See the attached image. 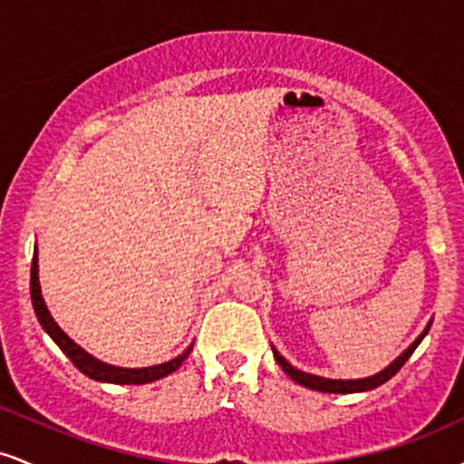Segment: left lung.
Masks as SVG:
<instances>
[{
  "instance_id": "1",
  "label": "left lung",
  "mask_w": 464,
  "mask_h": 464,
  "mask_svg": "<svg viewBox=\"0 0 464 464\" xmlns=\"http://www.w3.org/2000/svg\"><path fill=\"white\" fill-rule=\"evenodd\" d=\"M430 324H432V321H430L428 324H425V329L417 335V340H414L410 347L403 351L401 355H397V360H392L391 364L386 366V369H382L380 372H375V375L371 377H360V380H329V377H321V375H312V372H305V371H299L296 366H292L290 362H287L284 355L279 353L273 347V355L276 360V364L284 369L287 375L292 377V380L296 382V384L305 386V388H312V391H318V392H338V395H349V392H366V391H372V388L386 384L388 380H391L395 372L401 369L403 364H406V360L410 358V355L414 353V349L419 347L420 340L425 338L430 332Z\"/></svg>"
}]
</instances>
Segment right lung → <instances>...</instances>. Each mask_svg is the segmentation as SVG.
Returning a JSON list of instances; mask_svg holds the SVG:
<instances>
[{
  "label": "right lung",
  "instance_id": "right-lung-1",
  "mask_svg": "<svg viewBox=\"0 0 464 464\" xmlns=\"http://www.w3.org/2000/svg\"><path fill=\"white\" fill-rule=\"evenodd\" d=\"M30 295H32V305H34V314L39 318L41 327L45 329V334L61 347L63 353L73 362V366L80 372H84L87 377H92L95 382H106V384H150V382L161 380V377L169 375L183 364L185 358L189 355V351L194 344H189L183 353L177 358L163 362V364L154 366H143V369H124V366H113L106 364V362L93 358L92 353H87L80 344L73 343L69 335L58 327V323L52 318L50 310H47L44 295H41V284H39V255L34 250V257H32V273H30Z\"/></svg>",
  "mask_w": 464,
  "mask_h": 464
}]
</instances>
